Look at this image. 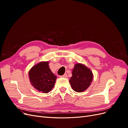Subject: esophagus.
I'll return each instance as SVG.
<instances>
[{
	"instance_id": "34e87169",
	"label": "esophagus",
	"mask_w": 128,
	"mask_h": 128,
	"mask_svg": "<svg viewBox=\"0 0 128 128\" xmlns=\"http://www.w3.org/2000/svg\"><path fill=\"white\" fill-rule=\"evenodd\" d=\"M61 77H64V78H66V77H67V75L66 74H64L63 75H61L60 76Z\"/></svg>"
}]
</instances>
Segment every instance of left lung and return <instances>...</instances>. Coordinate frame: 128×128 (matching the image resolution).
Wrapping results in <instances>:
<instances>
[{
	"mask_svg": "<svg viewBox=\"0 0 128 128\" xmlns=\"http://www.w3.org/2000/svg\"><path fill=\"white\" fill-rule=\"evenodd\" d=\"M93 77L94 76L90 69L84 65L77 64L73 69L69 83L75 91L82 92L90 86Z\"/></svg>",
	"mask_w": 128,
	"mask_h": 128,
	"instance_id": "8db88e82",
	"label": "left lung"
}]
</instances>
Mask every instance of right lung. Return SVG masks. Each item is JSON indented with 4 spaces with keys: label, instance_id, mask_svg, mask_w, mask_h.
Here are the masks:
<instances>
[{
    "label": "right lung",
    "instance_id": "right-lung-1",
    "mask_svg": "<svg viewBox=\"0 0 128 128\" xmlns=\"http://www.w3.org/2000/svg\"><path fill=\"white\" fill-rule=\"evenodd\" d=\"M29 76L32 86L45 94L52 90L57 78L50 69L48 62H41L34 66L29 72Z\"/></svg>",
    "mask_w": 128,
    "mask_h": 128
}]
</instances>
